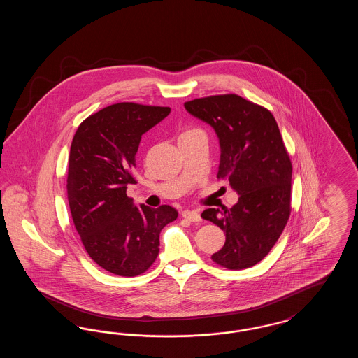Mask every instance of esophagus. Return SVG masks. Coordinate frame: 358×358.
<instances>
[{"instance_id": "1", "label": "esophagus", "mask_w": 358, "mask_h": 358, "mask_svg": "<svg viewBox=\"0 0 358 358\" xmlns=\"http://www.w3.org/2000/svg\"><path fill=\"white\" fill-rule=\"evenodd\" d=\"M182 217H184V219H187L189 222H201L200 213H199L197 210H184V212H182Z\"/></svg>"}]
</instances>
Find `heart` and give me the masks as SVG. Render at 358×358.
<instances>
[{"instance_id": "obj_1", "label": "heart", "mask_w": 358, "mask_h": 358, "mask_svg": "<svg viewBox=\"0 0 358 358\" xmlns=\"http://www.w3.org/2000/svg\"><path fill=\"white\" fill-rule=\"evenodd\" d=\"M194 131H201V130H199V129H187V131H184L182 134H185V133H194Z\"/></svg>"}]
</instances>
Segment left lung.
<instances>
[{"instance_id": "8db88e82", "label": "left lung", "mask_w": 358, "mask_h": 358, "mask_svg": "<svg viewBox=\"0 0 358 358\" xmlns=\"http://www.w3.org/2000/svg\"><path fill=\"white\" fill-rule=\"evenodd\" d=\"M185 108L215 129L222 148L217 178L240 194L229 209L201 213L225 234L212 260L228 270L252 267L268 255L291 213L292 165L278 123L266 107L236 94L197 98Z\"/></svg>"}]
</instances>
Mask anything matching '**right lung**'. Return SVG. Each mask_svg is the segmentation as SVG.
Returning a JSON list of instances; mask_svg holds the SVG:
<instances>
[{
    "instance_id": "add662e5",
    "label": "right lung",
    "mask_w": 358,
    "mask_h": 358,
    "mask_svg": "<svg viewBox=\"0 0 358 358\" xmlns=\"http://www.w3.org/2000/svg\"><path fill=\"white\" fill-rule=\"evenodd\" d=\"M169 107L120 102L87 117L69 152L67 197L87 254L120 276L148 271L159 252L161 229L177 219L171 205L134 206L126 194L142 134L166 118Z\"/></svg>"
}]
</instances>
